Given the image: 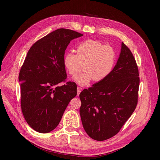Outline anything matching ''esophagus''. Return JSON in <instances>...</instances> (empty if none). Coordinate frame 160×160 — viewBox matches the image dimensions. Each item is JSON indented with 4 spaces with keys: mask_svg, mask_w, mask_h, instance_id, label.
Returning <instances> with one entry per match:
<instances>
[{
    "mask_svg": "<svg viewBox=\"0 0 160 160\" xmlns=\"http://www.w3.org/2000/svg\"><path fill=\"white\" fill-rule=\"evenodd\" d=\"M82 89V88L81 87H78V88H77V96H79L80 93L81 92Z\"/></svg>",
    "mask_w": 160,
    "mask_h": 160,
    "instance_id": "obj_1",
    "label": "esophagus"
}]
</instances>
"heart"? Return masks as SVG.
I'll return each mask as SVG.
<instances>
[{"mask_svg": "<svg viewBox=\"0 0 160 160\" xmlns=\"http://www.w3.org/2000/svg\"><path fill=\"white\" fill-rule=\"evenodd\" d=\"M116 61L117 54L112 47L94 40L82 42L77 48V54L68 52L63 59L66 70L73 76L80 72L81 64H84L85 71L73 78L80 85H85L93 79L95 82L106 79L112 72Z\"/></svg>", "mask_w": 160, "mask_h": 160, "instance_id": "obj_1", "label": "heart"}]
</instances>
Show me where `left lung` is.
<instances>
[{
    "label": "left lung",
    "instance_id": "left-lung-1",
    "mask_svg": "<svg viewBox=\"0 0 160 160\" xmlns=\"http://www.w3.org/2000/svg\"><path fill=\"white\" fill-rule=\"evenodd\" d=\"M139 76L135 59L122 42L110 75L80 94L81 120L90 138L102 141L119 132L138 104Z\"/></svg>",
    "mask_w": 160,
    "mask_h": 160
}]
</instances>
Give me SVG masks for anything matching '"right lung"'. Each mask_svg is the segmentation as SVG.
Instances as JSON below:
<instances>
[{
	"label": "right lung",
	"mask_w": 160,
	"mask_h": 160,
	"mask_svg": "<svg viewBox=\"0 0 160 160\" xmlns=\"http://www.w3.org/2000/svg\"><path fill=\"white\" fill-rule=\"evenodd\" d=\"M82 35L59 28L37 41L27 53L18 78L21 106L27 123L38 132L53 130L70 101L77 96L75 82L58 85L66 79L63 59L67 46Z\"/></svg>",
	"instance_id": "1"
}]
</instances>
